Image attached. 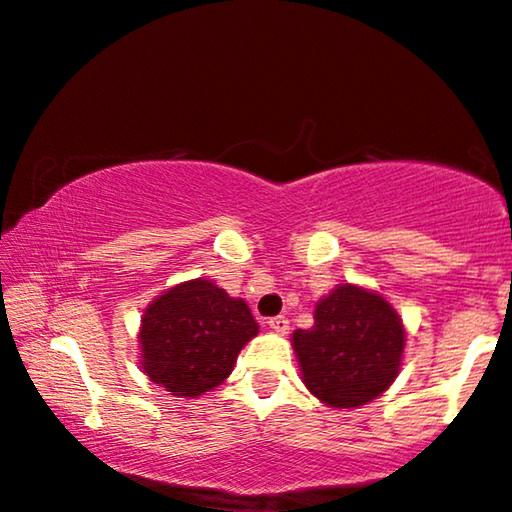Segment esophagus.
<instances>
[{
	"label": "esophagus",
	"mask_w": 512,
	"mask_h": 512,
	"mask_svg": "<svg viewBox=\"0 0 512 512\" xmlns=\"http://www.w3.org/2000/svg\"><path fill=\"white\" fill-rule=\"evenodd\" d=\"M268 327L275 331V334H280V336H284L289 331V320L284 315H277V317H270L268 320Z\"/></svg>",
	"instance_id": "34e87169"
}]
</instances>
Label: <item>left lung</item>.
<instances>
[{
  "mask_svg": "<svg viewBox=\"0 0 512 512\" xmlns=\"http://www.w3.org/2000/svg\"><path fill=\"white\" fill-rule=\"evenodd\" d=\"M315 324L296 329L291 345L310 395L324 407L357 409L393 386L407 329L374 289L338 284L315 303Z\"/></svg>",
  "mask_w": 512,
  "mask_h": 512,
  "instance_id": "8db88e82",
  "label": "left lung"
}]
</instances>
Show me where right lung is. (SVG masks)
Returning a JSON list of instances; mask_svg holds the SVG:
<instances>
[{
  "label": "right lung",
  "mask_w": 512,
  "mask_h": 512,
  "mask_svg": "<svg viewBox=\"0 0 512 512\" xmlns=\"http://www.w3.org/2000/svg\"><path fill=\"white\" fill-rule=\"evenodd\" d=\"M256 334L258 322L244 298L197 277L162 291L143 310L138 364L159 388L195 400L221 386Z\"/></svg>",
  "instance_id": "right-lung-1"
}]
</instances>
